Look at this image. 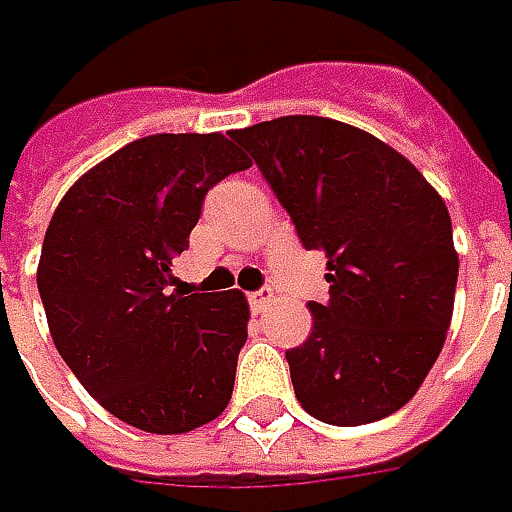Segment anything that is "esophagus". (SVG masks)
Listing matches in <instances>:
<instances>
[{
	"label": "esophagus",
	"instance_id": "obj_1",
	"mask_svg": "<svg viewBox=\"0 0 512 512\" xmlns=\"http://www.w3.org/2000/svg\"><path fill=\"white\" fill-rule=\"evenodd\" d=\"M247 299H250V307H253V310H262V307H267L273 302V290H256V293H250Z\"/></svg>",
	"mask_w": 512,
	"mask_h": 512
}]
</instances>
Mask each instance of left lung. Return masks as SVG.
I'll return each instance as SVG.
<instances>
[{
  "label": "left lung",
  "mask_w": 512,
  "mask_h": 512,
  "mask_svg": "<svg viewBox=\"0 0 512 512\" xmlns=\"http://www.w3.org/2000/svg\"><path fill=\"white\" fill-rule=\"evenodd\" d=\"M307 250H325L327 305L287 350L296 399L336 427L416 396L453 319L459 253L442 196L399 150L325 116L236 130Z\"/></svg>",
  "instance_id": "left-lung-1"
}]
</instances>
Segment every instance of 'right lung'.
I'll return each mask as SVG.
<instances>
[{"mask_svg": "<svg viewBox=\"0 0 512 512\" xmlns=\"http://www.w3.org/2000/svg\"><path fill=\"white\" fill-rule=\"evenodd\" d=\"M250 168L222 133H156L62 196L36 285L73 376L116 419L170 436L222 416L247 342L245 293H170L205 193Z\"/></svg>", "mask_w": 512, "mask_h": 512, "instance_id": "add662e5", "label": "right lung"}]
</instances>
